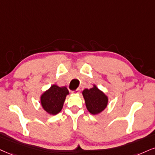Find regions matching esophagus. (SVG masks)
I'll return each instance as SVG.
<instances>
[{"label":"esophagus","instance_id":"1","mask_svg":"<svg viewBox=\"0 0 155 155\" xmlns=\"http://www.w3.org/2000/svg\"><path fill=\"white\" fill-rule=\"evenodd\" d=\"M80 92H81V89H80V88H77L75 90V91H72V93H79Z\"/></svg>","mask_w":155,"mask_h":155}]
</instances>
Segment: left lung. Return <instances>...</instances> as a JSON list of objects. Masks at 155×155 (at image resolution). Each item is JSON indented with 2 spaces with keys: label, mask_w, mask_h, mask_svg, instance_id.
I'll return each mask as SVG.
<instances>
[{
  "label": "left lung",
  "mask_w": 155,
  "mask_h": 155,
  "mask_svg": "<svg viewBox=\"0 0 155 155\" xmlns=\"http://www.w3.org/2000/svg\"><path fill=\"white\" fill-rule=\"evenodd\" d=\"M83 95L87 109L93 115L103 111L108 104V97L95 86L91 89H85Z\"/></svg>",
  "instance_id": "1"
}]
</instances>
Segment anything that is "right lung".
Wrapping results in <instances>:
<instances>
[{"label":"right lung","mask_w":155,"mask_h":155,"mask_svg":"<svg viewBox=\"0 0 155 155\" xmlns=\"http://www.w3.org/2000/svg\"><path fill=\"white\" fill-rule=\"evenodd\" d=\"M68 94L69 91L66 87L51 85L41 96V106L49 114L55 115L62 110L66 95Z\"/></svg>","instance_id":"obj_1"}]
</instances>
